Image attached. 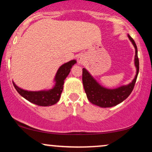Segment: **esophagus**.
Masks as SVG:
<instances>
[{
	"label": "esophagus",
	"mask_w": 152,
	"mask_h": 152,
	"mask_svg": "<svg viewBox=\"0 0 152 152\" xmlns=\"http://www.w3.org/2000/svg\"><path fill=\"white\" fill-rule=\"evenodd\" d=\"M84 61H85L84 56H83V55H81V54H80V55L78 56V58H77V61H78V64H83V62H84Z\"/></svg>",
	"instance_id": "esophagus-1"
}]
</instances>
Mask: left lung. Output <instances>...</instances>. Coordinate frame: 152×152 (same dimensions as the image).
<instances>
[{"mask_svg":"<svg viewBox=\"0 0 152 152\" xmlns=\"http://www.w3.org/2000/svg\"><path fill=\"white\" fill-rule=\"evenodd\" d=\"M128 37L135 48L134 63L137 68V74H136L135 78L129 84L126 86H122L114 89L106 88L97 83L86 69H82V71H83L82 81H83V88H84L88 101L94 105L99 106L102 108L112 107L124 101L134 89L138 74H139V58H138L137 45L133 38L131 37L129 35H128Z\"/></svg>","mask_w":152,"mask_h":152,"instance_id":"8db88e82","label":"left lung"}]
</instances>
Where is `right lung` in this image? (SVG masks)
<instances>
[{"label": "right lung", "instance_id": "right-lung-1", "mask_svg": "<svg viewBox=\"0 0 152 152\" xmlns=\"http://www.w3.org/2000/svg\"><path fill=\"white\" fill-rule=\"evenodd\" d=\"M76 63V60L63 64L58 69L55 77L56 84L52 89L39 91H28L19 88L13 82L15 88L20 96L33 104L41 106H48L56 104L59 101L64 88V80L70 73L71 69Z\"/></svg>", "mask_w": 152, "mask_h": 152}]
</instances>
